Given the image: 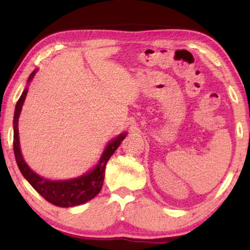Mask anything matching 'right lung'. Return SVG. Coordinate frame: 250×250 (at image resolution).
<instances>
[{
    "instance_id": "right-lung-1",
    "label": "right lung",
    "mask_w": 250,
    "mask_h": 250,
    "mask_svg": "<svg viewBox=\"0 0 250 250\" xmlns=\"http://www.w3.org/2000/svg\"><path fill=\"white\" fill-rule=\"evenodd\" d=\"M36 71L37 70L35 69L29 75L27 83L29 84V82L35 76ZM27 92H28V87H26L23 90L21 97L19 98L18 102H17L15 109V117H13V151H15L16 162L20 172H21L23 177L28 181L30 186L44 199L51 204H53L54 206L74 207L87 203L88 200L93 199L100 192L104 180L105 165H107L108 160L112 156V153L117 150L121 142L125 139L126 133H122L115 140H112L111 142L108 143L104 153H102L100 160L97 164V166L91 172L84 174V175L80 177H76V179L66 181H51L44 179V177L37 175L35 172H33L29 168V166L23 160L21 150H20L18 121L22 104L25 102Z\"/></svg>"
}]
</instances>
